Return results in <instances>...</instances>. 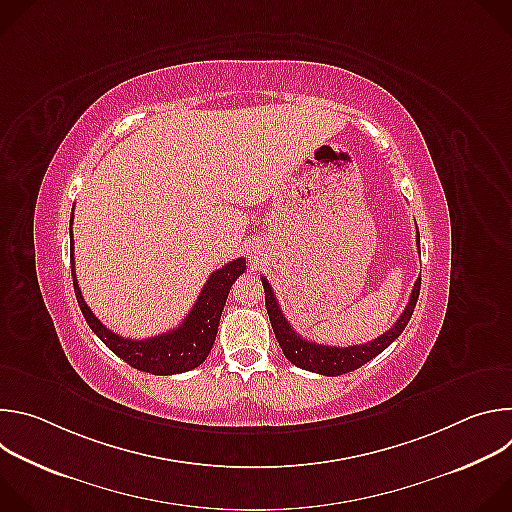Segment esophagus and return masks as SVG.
<instances>
[{
    "label": "esophagus",
    "instance_id": "esophagus-1",
    "mask_svg": "<svg viewBox=\"0 0 512 512\" xmlns=\"http://www.w3.org/2000/svg\"><path fill=\"white\" fill-rule=\"evenodd\" d=\"M261 257H263V249H261V247H253V249H251V261H253V263H259Z\"/></svg>",
    "mask_w": 512,
    "mask_h": 512
}]
</instances>
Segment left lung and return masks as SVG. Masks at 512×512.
Masks as SVG:
<instances>
[{"label": "left lung", "instance_id": "1", "mask_svg": "<svg viewBox=\"0 0 512 512\" xmlns=\"http://www.w3.org/2000/svg\"><path fill=\"white\" fill-rule=\"evenodd\" d=\"M417 249H419V239H417ZM419 257H421V249H419ZM261 281H263V289H265V306H267L269 322H271V328L275 332V338H277L285 358L304 371L326 375V377H338V375L356 371L358 367H362V364H367L371 358L381 354L391 342H395L401 336V332L405 330L407 322L411 320V314H413L417 298H419V287H421V277H417L413 291H411L409 304L405 306L403 314L399 316V320L393 324L391 330H387L385 334H381L379 338H375L371 342L352 344V346L342 348V346L316 344V342L302 338L294 328H291V324L283 316L269 281L265 277H261Z\"/></svg>", "mask_w": 512, "mask_h": 512}]
</instances>
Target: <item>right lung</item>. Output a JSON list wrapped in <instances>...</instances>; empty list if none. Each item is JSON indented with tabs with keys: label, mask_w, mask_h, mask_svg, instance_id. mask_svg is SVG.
<instances>
[{
	"label": "right lung",
	"mask_w": 512,
	"mask_h": 512,
	"mask_svg": "<svg viewBox=\"0 0 512 512\" xmlns=\"http://www.w3.org/2000/svg\"><path fill=\"white\" fill-rule=\"evenodd\" d=\"M72 225V221H70ZM72 239V231H70ZM70 269H72V285H75V296L79 302V308L91 326V330L101 338V342L115 352L121 360H125L129 367L152 373V375H176L192 371L206 360L214 338L218 330V322H221L223 308L227 304L229 291L239 275L245 273L247 265L245 259H233L225 267L216 269L208 281L204 283L196 304L192 306L190 314L184 318V322L164 334L145 338V340H131L115 334L103 322L91 312V308L85 304V298L81 294V287L75 273V257L70 255Z\"/></svg>",
	"instance_id": "add662e5"
}]
</instances>
